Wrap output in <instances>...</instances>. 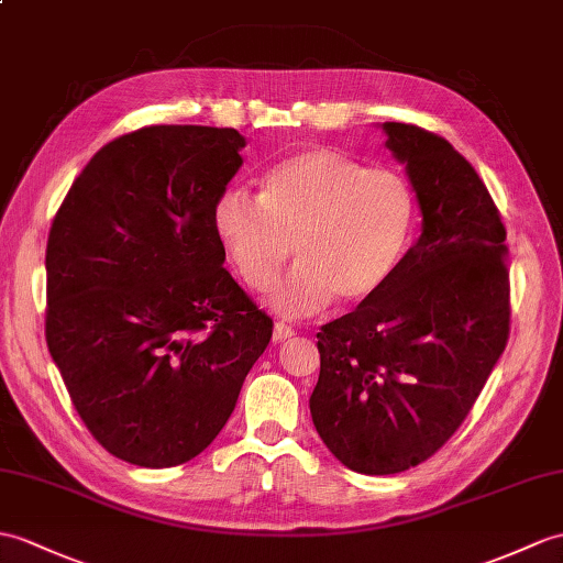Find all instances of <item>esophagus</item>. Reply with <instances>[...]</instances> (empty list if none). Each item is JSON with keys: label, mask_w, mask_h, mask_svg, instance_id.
Returning <instances> with one entry per match:
<instances>
[{"label": "esophagus", "mask_w": 563, "mask_h": 563, "mask_svg": "<svg viewBox=\"0 0 563 563\" xmlns=\"http://www.w3.org/2000/svg\"><path fill=\"white\" fill-rule=\"evenodd\" d=\"M292 335H295V329H292V325H287V323H283V321H278L276 325H273V341H276V343L290 341Z\"/></svg>", "instance_id": "esophagus-1"}]
</instances>
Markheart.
Instances as JSON below:
<instances>
[{"instance_id":"b5f03b06","label":"heart","mask_w":563,"mask_h":563,"mask_svg":"<svg viewBox=\"0 0 563 563\" xmlns=\"http://www.w3.org/2000/svg\"><path fill=\"white\" fill-rule=\"evenodd\" d=\"M216 232L238 276L264 292L292 250L297 266L271 307L309 317L333 302H367L394 276L415 222V194L390 167H364L333 148H305L264 177L261 199L228 191Z\"/></svg>"}]
</instances>
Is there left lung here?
I'll return each instance as SVG.
<instances>
[{
	"label": "left lung",
	"instance_id": "1",
	"mask_svg": "<svg viewBox=\"0 0 563 563\" xmlns=\"http://www.w3.org/2000/svg\"><path fill=\"white\" fill-rule=\"evenodd\" d=\"M422 234L355 311L321 325L309 410L325 446L362 475L420 465L463 424L508 341L506 230L475 167L446 139L384 122Z\"/></svg>",
	"mask_w": 563,
	"mask_h": 563
}]
</instances>
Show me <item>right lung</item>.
<instances>
[{"mask_svg": "<svg viewBox=\"0 0 563 563\" xmlns=\"http://www.w3.org/2000/svg\"><path fill=\"white\" fill-rule=\"evenodd\" d=\"M244 146L238 129L143 126L90 158L52 220L47 347L84 424L120 461L196 459L273 335L222 268L213 222Z\"/></svg>", "mask_w": 563, "mask_h": 563, "instance_id": "1", "label": "right lung"}]
</instances>
